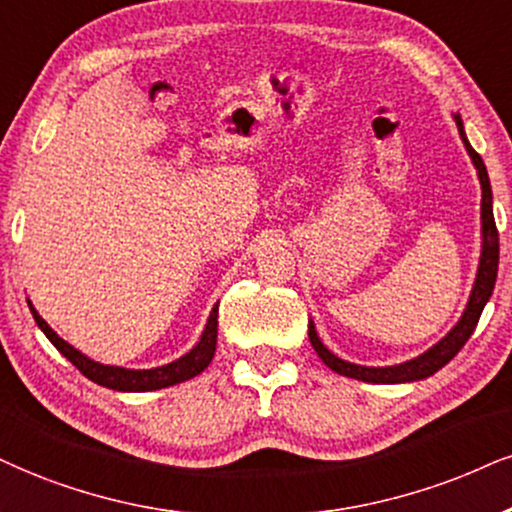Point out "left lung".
<instances>
[{"instance_id":"1","label":"left lung","mask_w":512,"mask_h":512,"mask_svg":"<svg viewBox=\"0 0 512 512\" xmlns=\"http://www.w3.org/2000/svg\"><path fill=\"white\" fill-rule=\"evenodd\" d=\"M453 118H456L460 140H463L472 163H475L479 182H482V239L484 242H482V256H479L475 287H472V294H470L468 306H465V313L460 315L456 327H453V330L446 334L439 344H434L430 351H425L422 356L413 358V361H406L401 365H389V368H365V365L342 361V358L334 356L330 349H325L323 342L318 339V332H315V325L308 323V339H311L315 353L323 358V363L327 365V368L339 372V375L353 377V380L372 382V384H399V382L425 380V377H430L437 370L444 368V365L449 363L460 349H463L465 342L470 339V334L475 332V327L479 323V315H482L484 306H487L491 292H494L496 273H498V230H496V220H494V208H491V185H489L487 166H484L482 156L472 149L468 137H465L463 121H460V116H453Z\"/></svg>"}]
</instances>
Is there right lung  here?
I'll list each match as a JSON object with an SVG mask.
<instances>
[{
  "label": "right lung",
  "instance_id": "obj_1",
  "mask_svg": "<svg viewBox=\"0 0 512 512\" xmlns=\"http://www.w3.org/2000/svg\"><path fill=\"white\" fill-rule=\"evenodd\" d=\"M30 311H33L35 323L40 325V330L47 334V339L52 342L56 349H59L63 356L71 361L75 368H78L87 380L102 384V387L116 389V391H154L163 387H173V384H180L185 380H192L199 372L208 368V363L213 361V353H216V339H218V306L213 308L211 315H208L206 330L201 334L199 344L194 346L192 351L185 353V356L178 358V361L161 365V368L151 370H128V368H116V365H102L92 358L82 356L78 349H73L71 344L63 342V339L56 334L52 327H49L44 320L37 315L33 304L28 301Z\"/></svg>",
  "mask_w": 512,
  "mask_h": 512
}]
</instances>
